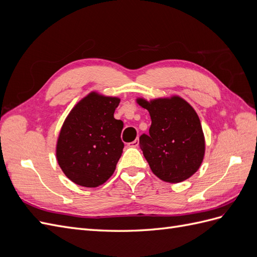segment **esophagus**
<instances>
[{
    "label": "esophagus",
    "instance_id": "obj_1",
    "mask_svg": "<svg viewBox=\"0 0 257 257\" xmlns=\"http://www.w3.org/2000/svg\"><path fill=\"white\" fill-rule=\"evenodd\" d=\"M128 146L132 147V148H137L139 146V141H138V139H135L134 142H132L131 144H128Z\"/></svg>",
    "mask_w": 257,
    "mask_h": 257
}]
</instances>
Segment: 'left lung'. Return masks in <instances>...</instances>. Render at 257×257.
<instances>
[{"mask_svg":"<svg viewBox=\"0 0 257 257\" xmlns=\"http://www.w3.org/2000/svg\"><path fill=\"white\" fill-rule=\"evenodd\" d=\"M136 102L150 113L149 135L139 146L152 173L161 180L179 183L200 167L205 157V136L194 108L178 95Z\"/></svg>","mask_w":257,"mask_h":257,"instance_id":"1","label":"left lung"}]
</instances>
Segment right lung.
<instances>
[{"label": "right lung", "mask_w": 257, "mask_h": 257, "mask_svg": "<svg viewBox=\"0 0 257 257\" xmlns=\"http://www.w3.org/2000/svg\"><path fill=\"white\" fill-rule=\"evenodd\" d=\"M120 98L93 91L69 111L57 141L56 157L62 172L84 188L102 185L114 173L124 144L123 122L113 113Z\"/></svg>", "instance_id": "obj_1"}]
</instances>
